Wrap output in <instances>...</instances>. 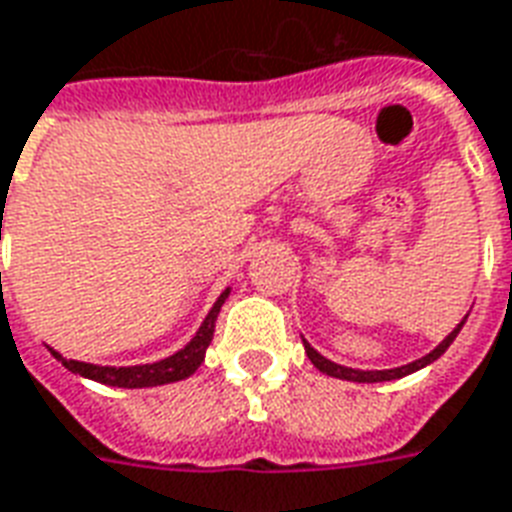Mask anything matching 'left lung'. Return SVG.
<instances>
[{
    "mask_svg": "<svg viewBox=\"0 0 512 512\" xmlns=\"http://www.w3.org/2000/svg\"><path fill=\"white\" fill-rule=\"evenodd\" d=\"M464 321H467V315L461 318L459 324H456V329H453V332L445 337L443 343L437 345V348H432V351L426 353V356H421V359H416V361H410V364H402V367H394V370H353V367H343V364H337V361L321 356V353L315 351L313 345L307 343L305 337H302V343H305L307 359L313 361L315 370H321L324 375H329V378L351 380V383H383V380H397V378H405V375H413V372L424 370L426 364H432V361L440 359V356H443V353L451 348V343L456 340V334L461 332Z\"/></svg>",
    "mask_w": 512,
    "mask_h": 512,
    "instance_id": "left-lung-1",
    "label": "left lung"
}]
</instances>
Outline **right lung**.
Wrapping results in <instances>:
<instances>
[{
    "mask_svg": "<svg viewBox=\"0 0 512 512\" xmlns=\"http://www.w3.org/2000/svg\"><path fill=\"white\" fill-rule=\"evenodd\" d=\"M229 291L232 288H224L221 297L215 299V305L210 307V313L205 315V321L197 329V334L188 340L180 351H175L172 356L161 361H153V364H132V367H102V364H88V361H75L64 359L59 351L53 353V359H59L69 372H75L80 378L96 380V383H105V386H118V388H153L164 386V383H175V380H186L188 375H194L199 370V364L205 361L207 345L213 343L215 332V318L221 313V305L229 299Z\"/></svg>",
    "mask_w": 512,
    "mask_h": 512,
    "instance_id": "right-lung-1",
    "label": "right lung"
}]
</instances>
